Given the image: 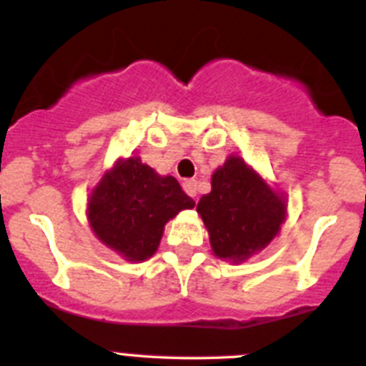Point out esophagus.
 Listing matches in <instances>:
<instances>
[{
  "mask_svg": "<svg viewBox=\"0 0 366 366\" xmlns=\"http://www.w3.org/2000/svg\"><path fill=\"white\" fill-rule=\"evenodd\" d=\"M183 190L189 194L190 198H196V194H198V181H196V179H185V181H183Z\"/></svg>",
  "mask_w": 366,
  "mask_h": 366,
  "instance_id": "1",
  "label": "esophagus"
}]
</instances>
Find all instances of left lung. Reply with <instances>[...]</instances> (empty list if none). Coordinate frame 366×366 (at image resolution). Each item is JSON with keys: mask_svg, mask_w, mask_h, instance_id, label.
<instances>
[{"mask_svg": "<svg viewBox=\"0 0 366 366\" xmlns=\"http://www.w3.org/2000/svg\"><path fill=\"white\" fill-rule=\"evenodd\" d=\"M216 257L242 262L273 240L286 216L284 199L240 157H229L198 203Z\"/></svg>", "mask_w": 366, "mask_h": 366, "instance_id": "8db88e82", "label": "left lung"}]
</instances>
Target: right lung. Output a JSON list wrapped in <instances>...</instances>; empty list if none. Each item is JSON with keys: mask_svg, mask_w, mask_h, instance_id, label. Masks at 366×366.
<instances>
[{"mask_svg": "<svg viewBox=\"0 0 366 366\" xmlns=\"http://www.w3.org/2000/svg\"><path fill=\"white\" fill-rule=\"evenodd\" d=\"M194 205L176 177L157 176L139 157H128L93 190L87 216L100 242L126 260L141 262L155 253L164 223Z\"/></svg>", "mask_w": 366, "mask_h": 366, "instance_id": "obj_1", "label": "right lung"}]
</instances>
